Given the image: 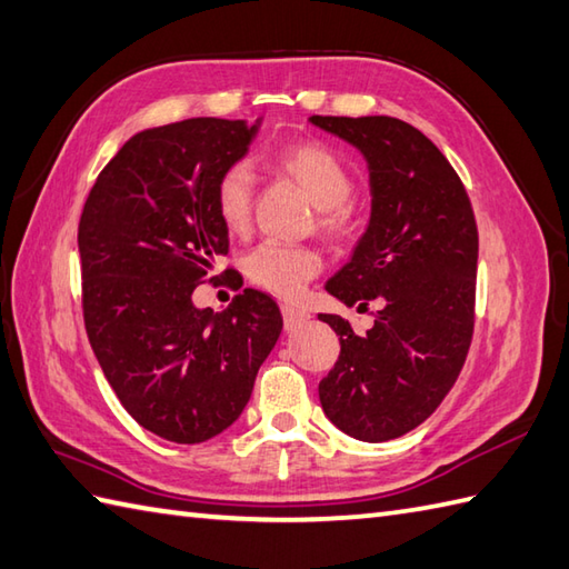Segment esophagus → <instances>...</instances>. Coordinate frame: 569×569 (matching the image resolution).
Masks as SVG:
<instances>
[{
	"mask_svg": "<svg viewBox=\"0 0 569 569\" xmlns=\"http://www.w3.org/2000/svg\"><path fill=\"white\" fill-rule=\"evenodd\" d=\"M282 319H284V329L292 331V329H299L305 321H309V311L297 309L292 305H284L282 307Z\"/></svg>",
	"mask_w": 569,
	"mask_h": 569,
	"instance_id": "1",
	"label": "esophagus"
}]
</instances>
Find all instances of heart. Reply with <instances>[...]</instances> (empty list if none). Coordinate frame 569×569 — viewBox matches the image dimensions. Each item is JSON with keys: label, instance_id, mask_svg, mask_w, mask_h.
<instances>
[{"label": "heart", "instance_id": "obj_1", "mask_svg": "<svg viewBox=\"0 0 569 569\" xmlns=\"http://www.w3.org/2000/svg\"><path fill=\"white\" fill-rule=\"evenodd\" d=\"M272 167L305 191L317 206V230L333 246H349L361 236L363 220L351 201L356 181L343 161L319 142H295L274 154ZM254 181L246 164H230L216 181L213 203L230 236H246L252 226ZM321 272V254L311 248L262 242L246 260L252 284L277 297H297Z\"/></svg>", "mask_w": 569, "mask_h": 569}]
</instances>
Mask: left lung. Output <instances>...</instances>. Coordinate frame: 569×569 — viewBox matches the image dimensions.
I'll use <instances>...</instances> for the list:
<instances>
[{
	"mask_svg": "<svg viewBox=\"0 0 569 569\" xmlns=\"http://www.w3.org/2000/svg\"><path fill=\"white\" fill-rule=\"evenodd\" d=\"M361 149L373 216L351 262L327 292L346 307L378 301L373 329L321 315L341 353L319 400L341 432L388 442L415 430L455 386L467 361L477 307L479 230L469 193L445 154L412 124L373 118H311Z\"/></svg>",
	"mask_w": 569,
	"mask_h": 569,
	"instance_id": "8db88e82",
	"label": "left lung"
}]
</instances>
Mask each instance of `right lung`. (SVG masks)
<instances>
[{"label":"right lung","mask_w":569,"mask_h":569,"mask_svg":"<svg viewBox=\"0 0 569 569\" xmlns=\"http://www.w3.org/2000/svg\"><path fill=\"white\" fill-rule=\"evenodd\" d=\"M254 127L191 118L134 134L96 187L78 226L86 333L122 408L144 430L199 445L233 425L282 331L258 289L213 317L191 295L220 274L228 230L216 181L248 152Z\"/></svg>","instance_id":"right-lung-1"}]
</instances>
